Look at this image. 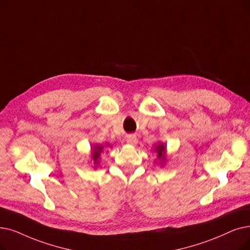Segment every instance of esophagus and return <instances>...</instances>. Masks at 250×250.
I'll list each match as a JSON object with an SVG mask.
<instances>
[{
	"mask_svg": "<svg viewBox=\"0 0 250 250\" xmlns=\"http://www.w3.org/2000/svg\"><path fill=\"white\" fill-rule=\"evenodd\" d=\"M126 143L128 145H133L134 146V145H136L138 143V139H137V137L135 135H128L126 137Z\"/></svg>",
	"mask_w": 250,
	"mask_h": 250,
	"instance_id": "1",
	"label": "esophagus"
}]
</instances>
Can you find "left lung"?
I'll list each match as a JSON object with an SVG mask.
<instances>
[{"instance_id":"8db88e82","label":"left lung","mask_w":250,"mask_h":250,"mask_svg":"<svg viewBox=\"0 0 250 250\" xmlns=\"http://www.w3.org/2000/svg\"><path fill=\"white\" fill-rule=\"evenodd\" d=\"M166 145L159 143L157 144L156 148H155V152L157 153V157L159 160H161L160 162H165L166 160Z\"/></svg>"}]
</instances>
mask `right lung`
Wrapping results in <instances>:
<instances>
[{
    "mask_svg": "<svg viewBox=\"0 0 250 250\" xmlns=\"http://www.w3.org/2000/svg\"><path fill=\"white\" fill-rule=\"evenodd\" d=\"M103 148L104 146L103 145H95L93 148H92V159L94 161L95 166H98L99 164V159H100V154L101 152L103 151Z\"/></svg>",
    "mask_w": 250,
    "mask_h": 250,
    "instance_id": "right-lung-1",
    "label": "right lung"
}]
</instances>
